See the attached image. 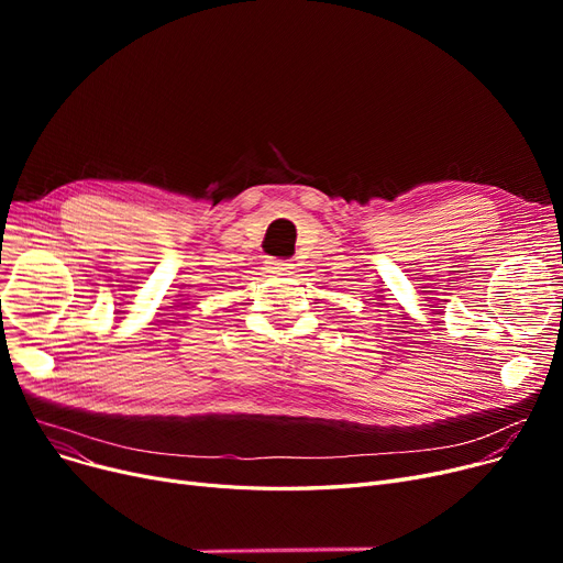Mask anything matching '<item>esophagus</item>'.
<instances>
[{"label": "esophagus", "instance_id": "obj_1", "mask_svg": "<svg viewBox=\"0 0 563 563\" xmlns=\"http://www.w3.org/2000/svg\"><path fill=\"white\" fill-rule=\"evenodd\" d=\"M269 266L274 272H289V269H294V262L291 260H278V257H272L269 260Z\"/></svg>", "mask_w": 563, "mask_h": 563}]
</instances>
